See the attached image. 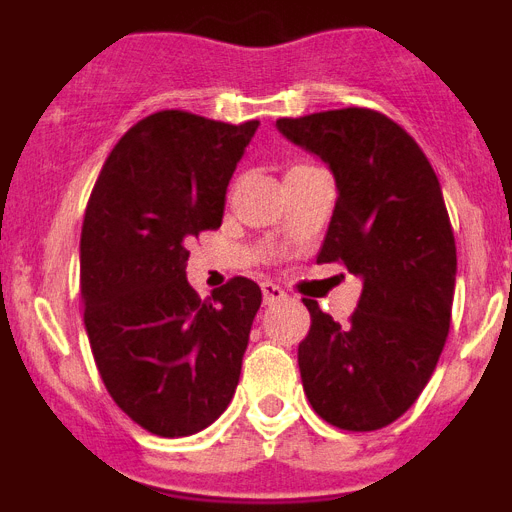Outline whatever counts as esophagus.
<instances>
[{"mask_svg": "<svg viewBox=\"0 0 512 512\" xmlns=\"http://www.w3.org/2000/svg\"><path fill=\"white\" fill-rule=\"evenodd\" d=\"M261 292H264L266 305H271V302H279V300H284V297H287V292H284L279 284H271V282L261 284Z\"/></svg>", "mask_w": 512, "mask_h": 512, "instance_id": "esophagus-1", "label": "esophagus"}]
</instances>
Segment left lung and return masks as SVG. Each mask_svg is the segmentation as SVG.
<instances>
[{
  "label": "left lung",
  "mask_w": 512,
  "mask_h": 512,
  "mask_svg": "<svg viewBox=\"0 0 512 512\" xmlns=\"http://www.w3.org/2000/svg\"><path fill=\"white\" fill-rule=\"evenodd\" d=\"M277 128L336 176L318 264L364 282L343 325L305 300L302 387L325 423L377 431L418 400L449 336L456 241L441 184L413 135L369 107L279 117Z\"/></svg>",
  "instance_id": "obj_1"
}]
</instances>
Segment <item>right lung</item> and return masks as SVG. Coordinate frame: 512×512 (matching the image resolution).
<instances>
[{"mask_svg": "<svg viewBox=\"0 0 512 512\" xmlns=\"http://www.w3.org/2000/svg\"><path fill=\"white\" fill-rule=\"evenodd\" d=\"M259 120L184 110L135 122L104 161L81 225V300L99 377L148 433L215 423L241 377L259 284L233 277L210 300L187 282V246L223 223L228 182Z\"/></svg>", "mask_w": 512, "mask_h": 512, "instance_id": "1", "label": "right lung"}]
</instances>
